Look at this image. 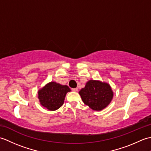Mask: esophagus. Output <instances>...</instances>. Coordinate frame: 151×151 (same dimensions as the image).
I'll list each match as a JSON object with an SVG mask.
<instances>
[{
  "label": "esophagus",
  "mask_w": 151,
  "mask_h": 151,
  "mask_svg": "<svg viewBox=\"0 0 151 151\" xmlns=\"http://www.w3.org/2000/svg\"><path fill=\"white\" fill-rule=\"evenodd\" d=\"M78 88H73V89H72V91H75V92L78 91Z\"/></svg>",
  "instance_id": "1"
}]
</instances>
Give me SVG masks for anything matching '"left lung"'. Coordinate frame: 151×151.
<instances>
[{"instance_id": "obj_1", "label": "left lung", "mask_w": 151, "mask_h": 151, "mask_svg": "<svg viewBox=\"0 0 151 151\" xmlns=\"http://www.w3.org/2000/svg\"><path fill=\"white\" fill-rule=\"evenodd\" d=\"M84 103L95 111H101L110 104L114 91L107 82L89 80L79 92Z\"/></svg>"}]
</instances>
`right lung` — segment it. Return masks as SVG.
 I'll use <instances>...</instances> for the list:
<instances>
[{
    "label": "right lung",
    "mask_w": 151,
    "mask_h": 151,
    "mask_svg": "<svg viewBox=\"0 0 151 151\" xmlns=\"http://www.w3.org/2000/svg\"><path fill=\"white\" fill-rule=\"evenodd\" d=\"M70 91V89L66 85L50 82L38 90V99L42 106L54 111L63 104L66 94Z\"/></svg>",
    "instance_id": "1"
}]
</instances>
